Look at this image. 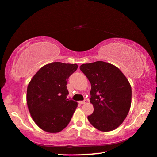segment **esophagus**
I'll return each instance as SVG.
<instances>
[{
    "label": "esophagus",
    "instance_id": "34e87169",
    "mask_svg": "<svg viewBox=\"0 0 157 157\" xmlns=\"http://www.w3.org/2000/svg\"><path fill=\"white\" fill-rule=\"evenodd\" d=\"M86 103V101H79V104H85Z\"/></svg>",
    "mask_w": 157,
    "mask_h": 157
}]
</instances>
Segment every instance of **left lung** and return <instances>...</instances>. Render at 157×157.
<instances>
[{
	"label": "left lung",
	"instance_id": "obj_1",
	"mask_svg": "<svg viewBox=\"0 0 157 157\" xmlns=\"http://www.w3.org/2000/svg\"><path fill=\"white\" fill-rule=\"evenodd\" d=\"M79 68L90 82V102L94 113L87 117L96 129L108 132L121 124L131 108V86L117 67L98 61L81 65Z\"/></svg>",
	"mask_w": 157,
	"mask_h": 157
}]
</instances>
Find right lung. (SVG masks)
I'll list each match as a JSON object with an SVG mask.
<instances>
[{
	"label": "right lung",
	"instance_id": "add662e5",
	"mask_svg": "<svg viewBox=\"0 0 157 157\" xmlns=\"http://www.w3.org/2000/svg\"><path fill=\"white\" fill-rule=\"evenodd\" d=\"M78 68L76 63L52 62L39 70L29 83L26 103L34 122L47 133L65 128L78 103L67 98V80Z\"/></svg>",
	"mask_w": 157,
	"mask_h": 157
}]
</instances>
